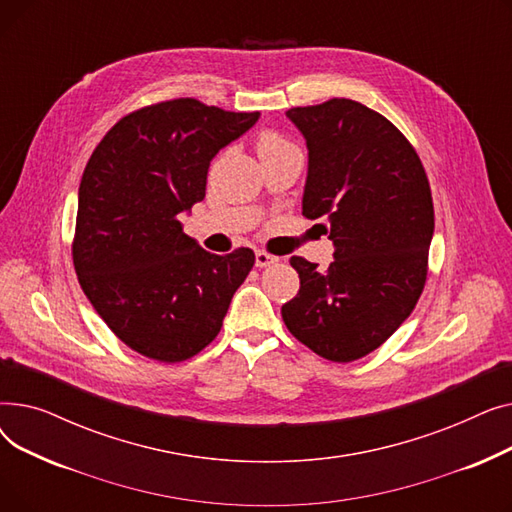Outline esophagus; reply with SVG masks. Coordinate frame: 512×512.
Wrapping results in <instances>:
<instances>
[{
    "mask_svg": "<svg viewBox=\"0 0 512 512\" xmlns=\"http://www.w3.org/2000/svg\"><path fill=\"white\" fill-rule=\"evenodd\" d=\"M278 261H280V257L270 255V253H265V251H257V253H255V263H257V267H270V265H274V263H278Z\"/></svg>",
    "mask_w": 512,
    "mask_h": 512,
    "instance_id": "obj_1",
    "label": "esophagus"
}]
</instances>
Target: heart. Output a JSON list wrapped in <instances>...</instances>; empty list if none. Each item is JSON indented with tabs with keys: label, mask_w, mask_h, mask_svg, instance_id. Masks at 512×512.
I'll return each instance as SVG.
<instances>
[{
	"label": "heart",
	"mask_w": 512,
	"mask_h": 512,
	"mask_svg": "<svg viewBox=\"0 0 512 512\" xmlns=\"http://www.w3.org/2000/svg\"><path fill=\"white\" fill-rule=\"evenodd\" d=\"M284 147H290L282 137H278V134L274 132H263L259 137V143H257V151H259V157L261 155H267V153H274V151H280Z\"/></svg>",
	"instance_id": "heart-1"
}]
</instances>
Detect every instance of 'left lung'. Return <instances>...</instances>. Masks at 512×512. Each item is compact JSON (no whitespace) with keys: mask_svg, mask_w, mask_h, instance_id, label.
Segmentation results:
<instances>
[{"mask_svg":"<svg viewBox=\"0 0 512 512\" xmlns=\"http://www.w3.org/2000/svg\"><path fill=\"white\" fill-rule=\"evenodd\" d=\"M307 143L303 215L334 242L326 272L292 257L301 278L282 307L290 334L313 353L348 363L382 346L415 309L434 236L421 159L382 114L353 99L292 107Z\"/></svg>","mask_w":512,"mask_h":512,"instance_id":"left-lung-1","label":"left lung"}]
</instances>
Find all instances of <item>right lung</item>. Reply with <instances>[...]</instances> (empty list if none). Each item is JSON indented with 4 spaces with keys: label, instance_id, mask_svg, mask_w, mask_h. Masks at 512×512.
<instances>
[{
    "label": "right lung",
    "instance_id": "obj_1",
    "mask_svg": "<svg viewBox=\"0 0 512 512\" xmlns=\"http://www.w3.org/2000/svg\"><path fill=\"white\" fill-rule=\"evenodd\" d=\"M259 116L164 101L122 118L93 151L78 188L74 270L132 351L176 363L218 336L255 253L205 251L180 213L205 199L211 159Z\"/></svg>",
    "mask_w": 512,
    "mask_h": 512
}]
</instances>
